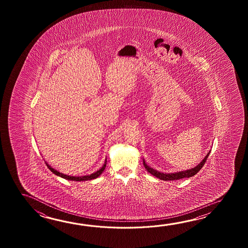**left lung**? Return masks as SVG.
<instances>
[{"instance_id":"obj_1","label":"left lung","mask_w":248,"mask_h":248,"mask_svg":"<svg viewBox=\"0 0 248 248\" xmlns=\"http://www.w3.org/2000/svg\"><path fill=\"white\" fill-rule=\"evenodd\" d=\"M209 153H210V152L206 154V156L204 158V159H203L201 163L199 164L197 167H195V168L189 169V170H186V171H181V172L174 173V174H164V173H160V172H158L157 170L150 168V167L147 166L146 163L144 162V160H143V166H144V168L146 169V170H147L150 174H152L153 175H154V176H156L158 179L163 180V181H174V180L183 179V178H185V177H191V176L195 175V174L203 168L204 164L206 163V159L208 158Z\"/></svg>"}]
</instances>
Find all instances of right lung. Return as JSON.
Instances as JSON below:
<instances>
[{
  "instance_id": "obj_1",
  "label": "right lung",
  "mask_w": 248,
  "mask_h": 248,
  "mask_svg": "<svg viewBox=\"0 0 248 248\" xmlns=\"http://www.w3.org/2000/svg\"><path fill=\"white\" fill-rule=\"evenodd\" d=\"M47 166L53 174H57L58 176H61L62 178H64V179L71 180V181H87V180L95 179V178H97L103 173V171L106 169V160L105 164H104V166L98 171H96L94 174H91L90 175H84V176H71V175H66V174H63L62 173H60V172H58L56 169H52L47 164Z\"/></svg>"
}]
</instances>
